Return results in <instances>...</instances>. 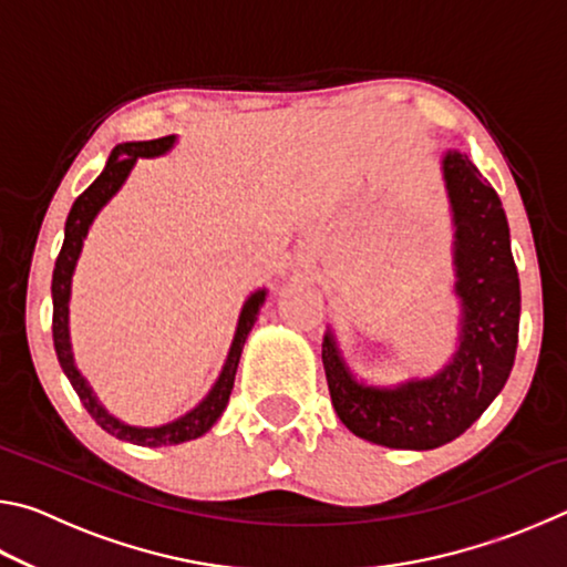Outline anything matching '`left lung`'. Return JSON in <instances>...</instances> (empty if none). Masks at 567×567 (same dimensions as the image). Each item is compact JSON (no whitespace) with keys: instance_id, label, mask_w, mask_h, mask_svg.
I'll use <instances>...</instances> for the list:
<instances>
[{"instance_id":"left-lung-1","label":"left lung","mask_w":567,"mask_h":567,"mask_svg":"<svg viewBox=\"0 0 567 567\" xmlns=\"http://www.w3.org/2000/svg\"><path fill=\"white\" fill-rule=\"evenodd\" d=\"M443 175L455 219V292L463 302L455 358L435 378L380 390L352 380L330 334L322 342L334 412L375 445L433 450L463 435L503 390L515 362L520 280L501 197L460 152H447Z\"/></svg>"}]
</instances>
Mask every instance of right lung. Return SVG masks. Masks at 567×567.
<instances>
[{
    "label": "right lung",
    "mask_w": 567,
    "mask_h": 567,
    "mask_svg": "<svg viewBox=\"0 0 567 567\" xmlns=\"http://www.w3.org/2000/svg\"><path fill=\"white\" fill-rule=\"evenodd\" d=\"M172 145H175V137L169 134V137H159V140H150V142H124V145H117L112 150L107 167L102 169V175L94 179L80 197L74 199L70 217H66V225H64V243L60 249V257H56V262H54V275H52V340H54L56 360H60L64 375L70 378L74 392L82 400V405L87 408V412L102 430H107L110 435L120 437V440H127V443L147 445V447L187 443V440L205 435L207 430L215 425L217 417L223 415V410L227 408L229 392H233L237 362H239V354H243V344L247 340L249 330H252L257 312H260V307L265 302V290L255 292L245 302L243 315H239V322H237L233 348H229V354H227L225 370H223V375H219V380L215 382L213 392H209V395L199 402L195 410L187 412L185 417L169 422V425H162V427L124 425V422L112 417L110 412L100 405L97 398H94V392L80 375V370L74 368L72 348H70V330H66V302H70L72 272H74L76 257H80L82 239L87 237V229L92 225L94 215H97L100 209L107 205V199L122 187V182L127 179L130 169L134 167L137 157H157V155H162V152H167Z\"/></svg>",
    "instance_id": "add662e5"
}]
</instances>
